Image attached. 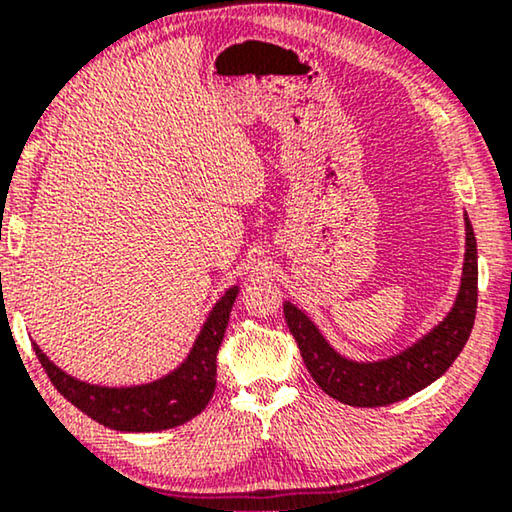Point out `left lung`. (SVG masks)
Here are the masks:
<instances>
[{
    "mask_svg": "<svg viewBox=\"0 0 512 512\" xmlns=\"http://www.w3.org/2000/svg\"><path fill=\"white\" fill-rule=\"evenodd\" d=\"M464 223L466 254L461 268L464 272L452 310L429 333L394 356L380 361L347 359L338 349H333L300 307L286 300L284 317L289 331L298 342L314 382L328 396L356 408H377L417 394L452 366L471 335L475 307H478V244L468 216H464Z\"/></svg>",
    "mask_w": 512,
    "mask_h": 512,
    "instance_id": "8db88e82",
    "label": "left lung"
}]
</instances>
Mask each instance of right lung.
<instances>
[{
  "label": "right lung",
  "mask_w": 512,
  "mask_h": 512,
  "mask_svg": "<svg viewBox=\"0 0 512 512\" xmlns=\"http://www.w3.org/2000/svg\"><path fill=\"white\" fill-rule=\"evenodd\" d=\"M237 291L240 286H230L216 300L191 352L172 373L163 375L160 380L132 384V387H102V384H90L67 375L41 352L37 342H34V352L55 389L102 426L130 433L174 429V426L186 424L188 419L200 415L214 394L216 352H219L223 333H226Z\"/></svg>",
  "instance_id": "add662e5"
}]
</instances>
